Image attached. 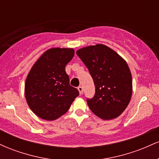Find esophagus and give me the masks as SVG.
I'll return each instance as SVG.
<instances>
[{
  "label": "esophagus",
  "instance_id": "obj_1",
  "mask_svg": "<svg viewBox=\"0 0 159 159\" xmlns=\"http://www.w3.org/2000/svg\"><path fill=\"white\" fill-rule=\"evenodd\" d=\"M78 91H79L80 95L83 94V87H82L81 86H79V87H78Z\"/></svg>",
  "mask_w": 159,
  "mask_h": 159
}]
</instances>
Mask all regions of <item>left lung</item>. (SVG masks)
Listing matches in <instances>:
<instances>
[{
  "mask_svg": "<svg viewBox=\"0 0 159 159\" xmlns=\"http://www.w3.org/2000/svg\"><path fill=\"white\" fill-rule=\"evenodd\" d=\"M92 76L96 87L87 105L102 120H112L125 111L132 94V78L125 60L102 44L84 47L76 52Z\"/></svg>",
  "mask_w": 159,
  "mask_h": 159,
  "instance_id": "obj_1",
  "label": "left lung"
}]
</instances>
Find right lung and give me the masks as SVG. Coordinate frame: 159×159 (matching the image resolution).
Segmentation results:
<instances>
[{"label": "right lung", "instance_id": "add662e5", "mask_svg": "<svg viewBox=\"0 0 159 159\" xmlns=\"http://www.w3.org/2000/svg\"><path fill=\"white\" fill-rule=\"evenodd\" d=\"M73 48H52L40 56L29 72L25 85L27 105L41 119L57 120L68 111L78 90L69 84L65 67Z\"/></svg>", "mask_w": 159, "mask_h": 159}]
</instances>
